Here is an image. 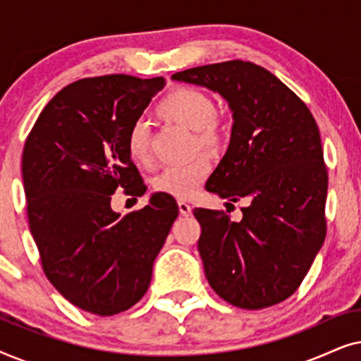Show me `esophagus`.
<instances>
[{
	"label": "esophagus",
	"instance_id": "1",
	"mask_svg": "<svg viewBox=\"0 0 361 361\" xmlns=\"http://www.w3.org/2000/svg\"><path fill=\"white\" fill-rule=\"evenodd\" d=\"M177 205H179V212H180V215H184V216H189L190 214H192V207L187 204V202H184V200H179L177 202Z\"/></svg>",
	"mask_w": 361,
	"mask_h": 361
}]
</instances>
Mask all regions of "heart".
<instances>
[{"label": "heart", "instance_id": "1", "mask_svg": "<svg viewBox=\"0 0 361 361\" xmlns=\"http://www.w3.org/2000/svg\"><path fill=\"white\" fill-rule=\"evenodd\" d=\"M215 111L214 100L195 88H177L162 98L156 108L161 118L194 131L195 146L207 151H220L228 141V128ZM126 152L136 164L147 166L151 162L149 131L142 121H135L128 131ZM209 172V157L200 154L185 164L166 167L152 179V187L159 194L189 199L207 179Z\"/></svg>", "mask_w": 361, "mask_h": 361}]
</instances>
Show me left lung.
<instances>
[{"label": "left lung", "instance_id": "1", "mask_svg": "<svg viewBox=\"0 0 361 361\" xmlns=\"http://www.w3.org/2000/svg\"><path fill=\"white\" fill-rule=\"evenodd\" d=\"M172 80L216 92L233 113L228 149L205 189L248 205L240 221L194 210L207 281L236 307L283 302L302 283L327 231L329 177L317 123L290 88L256 63H210Z\"/></svg>", "mask_w": 361, "mask_h": 361}]
</instances>
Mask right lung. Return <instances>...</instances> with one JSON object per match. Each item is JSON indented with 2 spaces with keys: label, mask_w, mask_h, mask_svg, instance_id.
Instances as JSON below:
<instances>
[{
  "label": "right lung",
  "mask_w": 361,
  "mask_h": 361,
  "mask_svg": "<svg viewBox=\"0 0 361 361\" xmlns=\"http://www.w3.org/2000/svg\"><path fill=\"white\" fill-rule=\"evenodd\" d=\"M164 85L162 77L131 75L73 82L47 103L24 145L29 228L44 273L68 302L102 317L146 294L179 215L176 200L159 192L125 216L111 209L116 189L146 192L126 135Z\"/></svg>",
  "instance_id": "1"
}]
</instances>
